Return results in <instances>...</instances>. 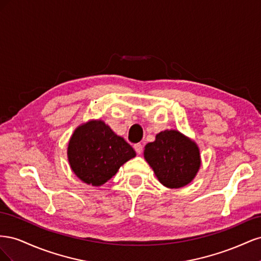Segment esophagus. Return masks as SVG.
<instances>
[{"instance_id": "esophagus-1", "label": "esophagus", "mask_w": 261, "mask_h": 261, "mask_svg": "<svg viewBox=\"0 0 261 261\" xmlns=\"http://www.w3.org/2000/svg\"><path fill=\"white\" fill-rule=\"evenodd\" d=\"M134 149L136 150V152L138 154H141V152H143V145H141V144H135V145H134Z\"/></svg>"}]
</instances>
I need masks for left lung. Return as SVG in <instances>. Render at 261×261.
Returning <instances> with one entry per match:
<instances>
[{"mask_svg": "<svg viewBox=\"0 0 261 261\" xmlns=\"http://www.w3.org/2000/svg\"><path fill=\"white\" fill-rule=\"evenodd\" d=\"M144 158L158 180L168 188L188 185L201 165L198 145L176 129L156 134L154 141L145 146Z\"/></svg>", "mask_w": 261, "mask_h": 261, "instance_id": "left-lung-1", "label": "left lung"}]
</instances>
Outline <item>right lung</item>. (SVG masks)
<instances>
[{
    "mask_svg": "<svg viewBox=\"0 0 261 261\" xmlns=\"http://www.w3.org/2000/svg\"><path fill=\"white\" fill-rule=\"evenodd\" d=\"M135 156L132 146L102 120L81 124L67 145L70 169L82 181L91 186L107 183L124 163Z\"/></svg>",
    "mask_w": 261,
    "mask_h": 261,
    "instance_id": "1",
    "label": "right lung"
}]
</instances>
